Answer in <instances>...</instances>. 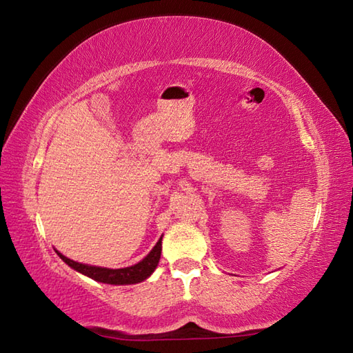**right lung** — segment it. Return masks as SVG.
I'll list each match as a JSON object with an SVG mask.
<instances>
[{"label":"right lung","mask_w":353,"mask_h":353,"mask_svg":"<svg viewBox=\"0 0 353 353\" xmlns=\"http://www.w3.org/2000/svg\"><path fill=\"white\" fill-rule=\"evenodd\" d=\"M161 252H162V238L156 243L153 250L150 252L141 262H138V264H134L132 267H125V268H117V270L80 264V262H76V261L63 256L62 253L57 252V254L71 268L77 270V272H80L81 274L91 277V279H94L97 282L110 283V285H125V283H138V282H142L144 279H147V277L154 272L157 264H159Z\"/></svg>","instance_id":"add662e5"}]
</instances>
